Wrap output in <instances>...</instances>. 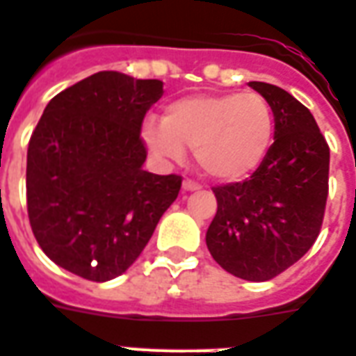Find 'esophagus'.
<instances>
[{"label":"esophagus","instance_id":"obj_1","mask_svg":"<svg viewBox=\"0 0 356 356\" xmlns=\"http://www.w3.org/2000/svg\"><path fill=\"white\" fill-rule=\"evenodd\" d=\"M202 186L198 185V183H194V181H191V179H186V181H183V191L186 192H194V191H200Z\"/></svg>","mask_w":356,"mask_h":356}]
</instances>
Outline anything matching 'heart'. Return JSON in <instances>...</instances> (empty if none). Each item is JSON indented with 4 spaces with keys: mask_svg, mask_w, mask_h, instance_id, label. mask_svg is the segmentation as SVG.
<instances>
[{
    "mask_svg": "<svg viewBox=\"0 0 356 356\" xmlns=\"http://www.w3.org/2000/svg\"><path fill=\"white\" fill-rule=\"evenodd\" d=\"M147 145L154 154L181 160L186 149L209 177L238 181L262 164L273 139V113L264 97L207 94L177 99L165 107L164 122L147 120Z\"/></svg>",
    "mask_w": 356,
    "mask_h": 356,
    "instance_id": "heart-1",
    "label": "heart"
}]
</instances>
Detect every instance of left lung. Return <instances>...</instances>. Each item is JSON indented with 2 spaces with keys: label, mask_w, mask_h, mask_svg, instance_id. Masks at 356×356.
Listing matches in <instances>:
<instances>
[{
  "label": "left lung",
  "mask_w": 356,
  "mask_h": 356,
  "mask_svg": "<svg viewBox=\"0 0 356 356\" xmlns=\"http://www.w3.org/2000/svg\"><path fill=\"white\" fill-rule=\"evenodd\" d=\"M270 104L273 143L251 177L215 186L217 215L205 243L220 268L268 281L315 243L328 196L330 149L309 109L275 84L249 83Z\"/></svg>",
  "instance_id": "obj_1"
}]
</instances>
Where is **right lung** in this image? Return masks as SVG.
I'll return each instance as SVG.
<instances>
[{
  "instance_id": "1",
  "label": "right lung",
  "mask_w": 356,
  "mask_h": 356,
  "mask_svg": "<svg viewBox=\"0 0 356 356\" xmlns=\"http://www.w3.org/2000/svg\"><path fill=\"white\" fill-rule=\"evenodd\" d=\"M164 94L156 79L99 71L52 97L31 134L26 200L49 259L104 283L130 268L179 191L181 175L143 170L141 124Z\"/></svg>"
}]
</instances>
